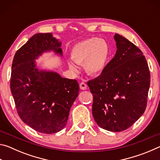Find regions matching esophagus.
<instances>
[{"label": "esophagus", "mask_w": 160, "mask_h": 160, "mask_svg": "<svg viewBox=\"0 0 160 160\" xmlns=\"http://www.w3.org/2000/svg\"><path fill=\"white\" fill-rule=\"evenodd\" d=\"M79 85H80V88L81 89V90H85L87 89V85H86V83H85V82H80L79 84Z\"/></svg>", "instance_id": "34e87169"}]
</instances>
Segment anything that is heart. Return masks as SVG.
<instances>
[{"label": "heart", "instance_id": "obj_1", "mask_svg": "<svg viewBox=\"0 0 160 160\" xmlns=\"http://www.w3.org/2000/svg\"><path fill=\"white\" fill-rule=\"evenodd\" d=\"M111 55L108 42L103 39L92 37L80 42L72 47L70 57L78 65H83L88 74L95 75L102 72L106 67ZM72 61H68L70 70L78 71V66Z\"/></svg>", "mask_w": 160, "mask_h": 160}]
</instances>
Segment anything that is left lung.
I'll list each match as a JSON object with an SVG mask.
<instances>
[{
    "mask_svg": "<svg viewBox=\"0 0 160 160\" xmlns=\"http://www.w3.org/2000/svg\"><path fill=\"white\" fill-rule=\"evenodd\" d=\"M116 54L101 75L88 82L93 95L92 115L97 125L112 132L125 131L147 106L150 75L142 51L115 34Z\"/></svg>",
    "mask_w": 160,
    "mask_h": 160,
    "instance_id": "1",
    "label": "left lung"
}]
</instances>
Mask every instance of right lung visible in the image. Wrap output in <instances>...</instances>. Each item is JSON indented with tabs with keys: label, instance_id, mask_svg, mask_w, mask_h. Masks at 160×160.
Returning <instances> with one entry per match:
<instances>
[{
	"label": "right lung",
	"instance_id": "add662e5",
	"mask_svg": "<svg viewBox=\"0 0 160 160\" xmlns=\"http://www.w3.org/2000/svg\"><path fill=\"white\" fill-rule=\"evenodd\" d=\"M61 42L52 33L33 35L15 54L10 89L18 115L35 131L52 134L64 128L79 92L76 80L41 69L36 60L44 53L63 56Z\"/></svg>",
	"mask_w": 160,
	"mask_h": 160
}]
</instances>
